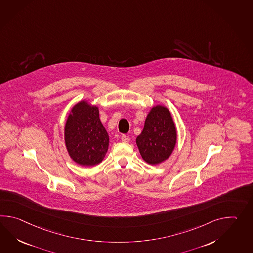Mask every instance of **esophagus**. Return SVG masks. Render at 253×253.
<instances>
[{"label":"esophagus","instance_id":"34e87169","mask_svg":"<svg viewBox=\"0 0 253 253\" xmlns=\"http://www.w3.org/2000/svg\"><path fill=\"white\" fill-rule=\"evenodd\" d=\"M121 140H122V141H123V142H129V140H130V139H129V136H127V135L124 134L123 135V136H122Z\"/></svg>","mask_w":253,"mask_h":253}]
</instances>
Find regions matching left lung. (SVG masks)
<instances>
[{
	"label": "left lung",
	"mask_w": 253,
	"mask_h": 253,
	"mask_svg": "<svg viewBox=\"0 0 253 253\" xmlns=\"http://www.w3.org/2000/svg\"><path fill=\"white\" fill-rule=\"evenodd\" d=\"M176 128L168 109L157 105L148 114L144 128L136 143L142 159L150 164H159L167 160L174 149Z\"/></svg>",
	"instance_id": "obj_1"
}]
</instances>
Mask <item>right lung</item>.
<instances>
[{
	"instance_id": "right-lung-1",
	"label": "right lung",
	"mask_w": 253,
	"mask_h": 253,
	"mask_svg": "<svg viewBox=\"0 0 253 253\" xmlns=\"http://www.w3.org/2000/svg\"><path fill=\"white\" fill-rule=\"evenodd\" d=\"M65 144L75 163L93 166L101 163L109 146V136L99 118L98 107L81 101L73 107L65 124Z\"/></svg>"
}]
</instances>
